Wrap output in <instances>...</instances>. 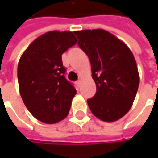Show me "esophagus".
<instances>
[{"label":"esophagus","mask_w":158,"mask_h":158,"mask_svg":"<svg viewBox=\"0 0 158 158\" xmlns=\"http://www.w3.org/2000/svg\"><path fill=\"white\" fill-rule=\"evenodd\" d=\"M76 83V85H77L78 87H80V86H81V84H82V82H81V80H78V81H77Z\"/></svg>","instance_id":"34e87169"}]
</instances>
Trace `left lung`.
Wrapping results in <instances>:
<instances>
[{"label": "left lung", "mask_w": 158, "mask_h": 158, "mask_svg": "<svg viewBox=\"0 0 158 158\" xmlns=\"http://www.w3.org/2000/svg\"><path fill=\"white\" fill-rule=\"evenodd\" d=\"M78 46L88 55L97 91L87 100L91 112L112 122L130 110L139 87L136 61L123 41L102 29L76 31Z\"/></svg>", "instance_id": "left-lung-1"}]
</instances>
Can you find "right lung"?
I'll list each match as a JSON object with an SVG mask.
<instances>
[{
	"label": "right lung",
	"instance_id": "right-lung-1",
	"mask_svg": "<svg viewBox=\"0 0 158 158\" xmlns=\"http://www.w3.org/2000/svg\"><path fill=\"white\" fill-rule=\"evenodd\" d=\"M76 44L71 31H48L37 38L22 54L17 78L22 99L37 119L53 124L65 118L76 89L64 76L61 55Z\"/></svg>",
	"mask_w": 158,
	"mask_h": 158
}]
</instances>
